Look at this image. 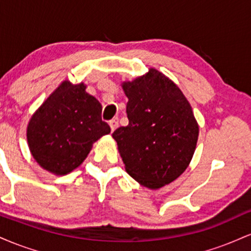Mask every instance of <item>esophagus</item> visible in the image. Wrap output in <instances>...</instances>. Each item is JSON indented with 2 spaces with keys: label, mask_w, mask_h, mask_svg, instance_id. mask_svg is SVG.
Here are the masks:
<instances>
[{
  "label": "esophagus",
  "mask_w": 251,
  "mask_h": 251,
  "mask_svg": "<svg viewBox=\"0 0 251 251\" xmlns=\"http://www.w3.org/2000/svg\"><path fill=\"white\" fill-rule=\"evenodd\" d=\"M109 126H111V131L113 132L114 129L117 128V126H118V124H119V120H118V118H113V119L112 120H109Z\"/></svg>",
  "instance_id": "1"
}]
</instances>
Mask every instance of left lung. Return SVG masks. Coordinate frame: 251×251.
Listing matches in <instances>:
<instances>
[{"mask_svg": "<svg viewBox=\"0 0 251 251\" xmlns=\"http://www.w3.org/2000/svg\"><path fill=\"white\" fill-rule=\"evenodd\" d=\"M127 126L113 132L126 171L149 189L177 179L188 168L198 139L191 106L171 80L152 68L123 85Z\"/></svg>", "mask_w": 251, "mask_h": 251, "instance_id": "left-lung-1", "label": "left lung"}]
</instances>
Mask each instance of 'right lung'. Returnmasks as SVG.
<instances>
[{
	"label": "right lung",
	"mask_w": 251,
	"mask_h": 251,
	"mask_svg": "<svg viewBox=\"0 0 251 251\" xmlns=\"http://www.w3.org/2000/svg\"><path fill=\"white\" fill-rule=\"evenodd\" d=\"M83 83L65 81L31 117L27 128L30 152L43 169L67 175L81 164L100 137L111 132L102 106Z\"/></svg>",
	"instance_id": "1"
}]
</instances>
